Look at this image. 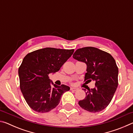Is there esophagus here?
Returning <instances> with one entry per match:
<instances>
[{"mask_svg":"<svg viewBox=\"0 0 133 133\" xmlns=\"http://www.w3.org/2000/svg\"><path fill=\"white\" fill-rule=\"evenodd\" d=\"M70 90L73 91H76L77 90V89L74 88V87H71V88H70Z\"/></svg>","mask_w":133,"mask_h":133,"instance_id":"esophagus-1","label":"esophagus"}]
</instances>
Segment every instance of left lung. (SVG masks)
Wrapping results in <instances>:
<instances>
[{
  "instance_id": "8db88e82",
  "label": "left lung",
  "mask_w": 133,
  "mask_h": 133,
  "mask_svg": "<svg viewBox=\"0 0 133 133\" xmlns=\"http://www.w3.org/2000/svg\"><path fill=\"white\" fill-rule=\"evenodd\" d=\"M73 57L86 64L85 80L95 82V87L84 90L86 96L78 102L82 109L89 112L102 111L111 102L118 86V69L110 54L93 47L78 49Z\"/></svg>"
}]
</instances>
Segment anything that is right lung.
I'll use <instances>...</instances> for the list:
<instances>
[{
	"mask_svg": "<svg viewBox=\"0 0 133 133\" xmlns=\"http://www.w3.org/2000/svg\"><path fill=\"white\" fill-rule=\"evenodd\" d=\"M73 52V49L46 48L28 53L24 57L18 70L20 88L31 109L47 112L59 104L62 94L70 87L55 84L49 75L59 70Z\"/></svg>",
	"mask_w": 133,
	"mask_h": 133,
	"instance_id": "1",
	"label": "right lung"
}]
</instances>
